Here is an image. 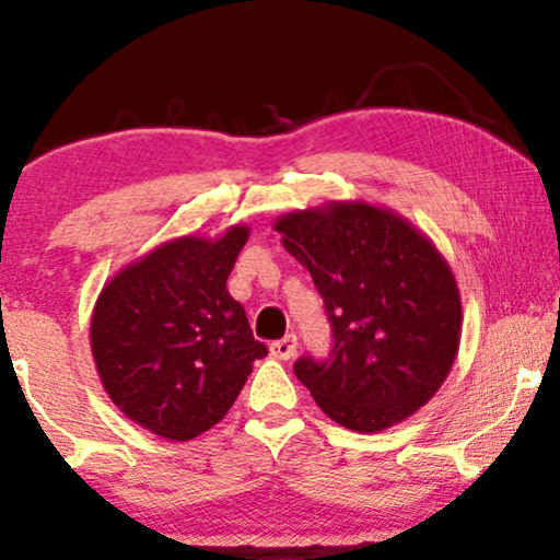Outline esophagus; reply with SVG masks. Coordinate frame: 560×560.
Listing matches in <instances>:
<instances>
[{
	"label": "esophagus",
	"mask_w": 560,
	"mask_h": 560,
	"mask_svg": "<svg viewBox=\"0 0 560 560\" xmlns=\"http://www.w3.org/2000/svg\"><path fill=\"white\" fill-rule=\"evenodd\" d=\"M270 351H272V357H275V359H282V362H288V359H293V357H295V351H298V339H295V334H288L285 339L272 341V343H270Z\"/></svg>",
	"instance_id": "34e87169"
}]
</instances>
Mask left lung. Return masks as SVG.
Listing matches in <instances>:
<instances>
[{"label": "left lung", "mask_w": 560, "mask_h": 560, "mask_svg": "<svg viewBox=\"0 0 560 560\" xmlns=\"http://www.w3.org/2000/svg\"><path fill=\"white\" fill-rule=\"evenodd\" d=\"M311 272L331 324L328 359L295 377L328 418L357 433L402 423L446 382L462 341V295L435 244L400 213L331 201L275 221Z\"/></svg>", "instance_id": "8db88e82"}]
</instances>
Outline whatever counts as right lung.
Instances as JSON below:
<instances>
[{"instance_id": "add662e5", "label": "right lung", "mask_w": 560, "mask_h": 560, "mask_svg": "<svg viewBox=\"0 0 560 560\" xmlns=\"http://www.w3.org/2000/svg\"><path fill=\"white\" fill-rule=\"evenodd\" d=\"M249 240L178 236L106 282L91 316V354L112 402L144 431L190 441L226 416L267 347L226 280Z\"/></svg>"}]
</instances>
